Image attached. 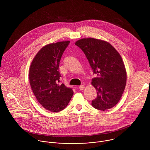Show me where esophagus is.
<instances>
[{
	"mask_svg": "<svg viewBox=\"0 0 150 150\" xmlns=\"http://www.w3.org/2000/svg\"><path fill=\"white\" fill-rule=\"evenodd\" d=\"M84 88H85V86H84V85H81V86H79V89H80L81 91L84 90Z\"/></svg>",
	"mask_w": 150,
	"mask_h": 150,
	"instance_id": "esophagus-1",
	"label": "esophagus"
}]
</instances>
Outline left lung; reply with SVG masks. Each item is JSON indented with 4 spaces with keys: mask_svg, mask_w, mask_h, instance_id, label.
Returning <instances> with one entry per match:
<instances>
[{
    "mask_svg": "<svg viewBox=\"0 0 150 150\" xmlns=\"http://www.w3.org/2000/svg\"><path fill=\"white\" fill-rule=\"evenodd\" d=\"M75 44L83 50L93 73L98 76L91 83L97 91L92 106L102 111L114 107L127 83V71L120 54L112 45L102 40L84 38Z\"/></svg>",
    "mask_w": 150,
    "mask_h": 150,
    "instance_id": "left-lung-1",
    "label": "left lung"
}]
</instances>
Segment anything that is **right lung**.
Segmentation results:
<instances>
[{
    "label": "right lung",
    "instance_id": "obj_1",
    "mask_svg": "<svg viewBox=\"0 0 150 150\" xmlns=\"http://www.w3.org/2000/svg\"><path fill=\"white\" fill-rule=\"evenodd\" d=\"M69 41L44 45L33 58L29 68L30 86L42 106L51 112H59L67 106L73 95L71 88L59 84V62Z\"/></svg>",
    "mask_w": 150,
    "mask_h": 150
}]
</instances>
